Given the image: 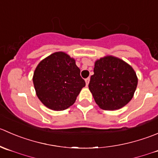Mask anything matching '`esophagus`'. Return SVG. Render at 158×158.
<instances>
[{"instance_id": "obj_1", "label": "esophagus", "mask_w": 158, "mask_h": 158, "mask_svg": "<svg viewBox=\"0 0 158 158\" xmlns=\"http://www.w3.org/2000/svg\"><path fill=\"white\" fill-rule=\"evenodd\" d=\"M89 81H90V78H89V77H87V79H85V82H86V85H88V84H89Z\"/></svg>"}]
</instances>
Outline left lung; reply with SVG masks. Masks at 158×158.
I'll use <instances>...</instances> for the list:
<instances>
[{
	"instance_id": "left-lung-1",
	"label": "left lung",
	"mask_w": 158,
	"mask_h": 158,
	"mask_svg": "<svg viewBox=\"0 0 158 158\" xmlns=\"http://www.w3.org/2000/svg\"><path fill=\"white\" fill-rule=\"evenodd\" d=\"M137 86V77L132 67L109 55L95 61L88 87L100 108L115 110L130 102Z\"/></svg>"
}]
</instances>
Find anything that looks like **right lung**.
<instances>
[{
  "label": "right lung",
  "instance_id": "obj_1",
  "mask_svg": "<svg viewBox=\"0 0 158 158\" xmlns=\"http://www.w3.org/2000/svg\"><path fill=\"white\" fill-rule=\"evenodd\" d=\"M75 60L62 51L45 57L33 76L36 94L42 104L53 110H64L74 104L85 81Z\"/></svg>",
  "mask_w": 158,
  "mask_h": 158
}]
</instances>
